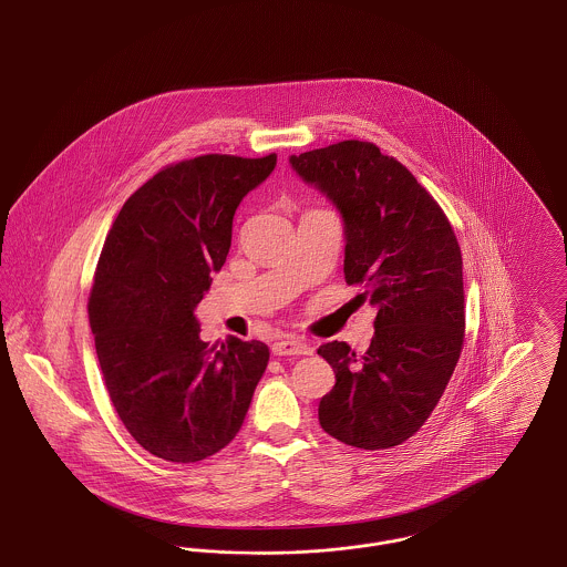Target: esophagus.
<instances>
[{
  "mask_svg": "<svg viewBox=\"0 0 567 567\" xmlns=\"http://www.w3.org/2000/svg\"><path fill=\"white\" fill-rule=\"evenodd\" d=\"M271 352L278 354V357H282V354H310L312 347L308 342L299 340V338L287 336V338L271 344Z\"/></svg>",
  "mask_w": 567,
  "mask_h": 567,
  "instance_id": "obj_1",
  "label": "esophagus"
}]
</instances>
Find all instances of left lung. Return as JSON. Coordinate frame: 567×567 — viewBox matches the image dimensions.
<instances>
[{
	"label": "left lung",
	"instance_id": "left-lung-1",
	"mask_svg": "<svg viewBox=\"0 0 567 567\" xmlns=\"http://www.w3.org/2000/svg\"><path fill=\"white\" fill-rule=\"evenodd\" d=\"M344 223V278L377 308L363 354L327 342L336 384L319 423L365 451L419 432L440 402L463 347V261L455 231L404 165L370 142L347 140L289 157Z\"/></svg>",
	"mask_w": 567,
	"mask_h": 567
}]
</instances>
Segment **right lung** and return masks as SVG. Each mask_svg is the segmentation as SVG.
Listing matches in <instances>:
<instances>
[{
  "label": "right lung",
  "mask_w": 567,
  "mask_h": 567,
  "mask_svg": "<svg viewBox=\"0 0 567 567\" xmlns=\"http://www.w3.org/2000/svg\"><path fill=\"white\" fill-rule=\"evenodd\" d=\"M276 155H204L155 174L125 202L95 271L89 321L110 400L155 457L195 463L243 427L270 349L199 338L197 303L223 268L234 215Z\"/></svg>",
  "instance_id": "right-lung-1"
}]
</instances>
